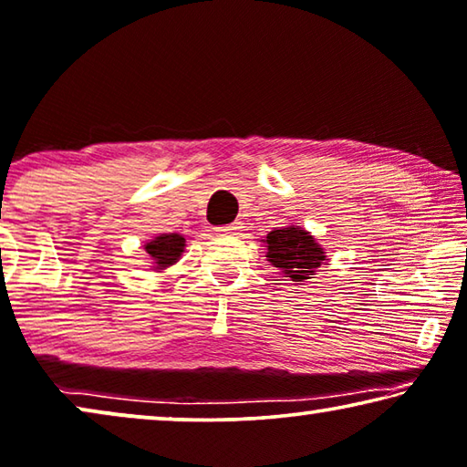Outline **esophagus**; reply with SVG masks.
Returning a JSON list of instances; mask_svg holds the SVG:
<instances>
[{"instance_id":"34e87169","label":"esophagus","mask_w":467,"mask_h":467,"mask_svg":"<svg viewBox=\"0 0 467 467\" xmlns=\"http://www.w3.org/2000/svg\"><path fill=\"white\" fill-rule=\"evenodd\" d=\"M241 228H243L241 222H233V224H228V226H218V228H215V233H220V234H233V233H239Z\"/></svg>"}]
</instances>
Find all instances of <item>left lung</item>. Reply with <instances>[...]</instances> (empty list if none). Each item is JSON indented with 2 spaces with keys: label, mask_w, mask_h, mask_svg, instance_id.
<instances>
[{
  "label": "left lung",
  "mask_w": 467,
  "mask_h": 467,
  "mask_svg": "<svg viewBox=\"0 0 467 467\" xmlns=\"http://www.w3.org/2000/svg\"><path fill=\"white\" fill-rule=\"evenodd\" d=\"M262 243L266 247V260L296 285L315 278L321 264L329 262L321 243L297 224L275 228Z\"/></svg>",
  "instance_id": "8db88e82"
}]
</instances>
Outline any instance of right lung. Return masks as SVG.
I'll return each instance as SVG.
<instances>
[{
    "label": "right lung",
    "mask_w": 467,
    "mask_h": 467,
    "mask_svg": "<svg viewBox=\"0 0 467 467\" xmlns=\"http://www.w3.org/2000/svg\"><path fill=\"white\" fill-rule=\"evenodd\" d=\"M186 239L180 233H161L152 236L150 241L144 243V252L150 260V270L155 273H163L170 266H173L184 254Z\"/></svg>",
    "instance_id": "obj_1"
}]
</instances>
